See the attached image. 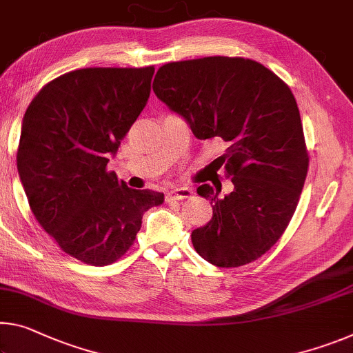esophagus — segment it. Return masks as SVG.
<instances>
[{
    "label": "esophagus",
    "mask_w": 353,
    "mask_h": 353,
    "mask_svg": "<svg viewBox=\"0 0 353 353\" xmlns=\"http://www.w3.org/2000/svg\"><path fill=\"white\" fill-rule=\"evenodd\" d=\"M193 190L188 187H181V188H174L171 192L166 193V201H182L187 198H192Z\"/></svg>",
    "instance_id": "34e87169"
}]
</instances>
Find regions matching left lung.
Instances as JSON below:
<instances>
[{
    "label": "left lung",
    "instance_id": "left-lung-1",
    "mask_svg": "<svg viewBox=\"0 0 353 353\" xmlns=\"http://www.w3.org/2000/svg\"><path fill=\"white\" fill-rule=\"evenodd\" d=\"M152 89L198 139L228 146L216 160L234 190L198 187L214 215L192 232L196 253L226 268L256 261L286 231L305 185L310 159L292 91L256 61L228 56L168 63Z\"/></svg>",
    "mask_w": 353,
    "mask_h": 353
}]
</instances>
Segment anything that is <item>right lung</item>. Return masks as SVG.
<instances>
[{"instance_id":"add662e5","label":"right lung","mask_w":353,"mask_h":353,"mask_svg":"<svg viewBox=\"0 0 353 353\" xmlns=\"http://www.w3.org/2000/svg\"><path fill=\"white\" fill-rule=\"evenodd\" d=\"M155 69L89 67L41 89L21 122L17 170L28 203L64 253L89 265L119 259L163 193L106 171L148 103Z\"/></svg>"}]
</instances>
